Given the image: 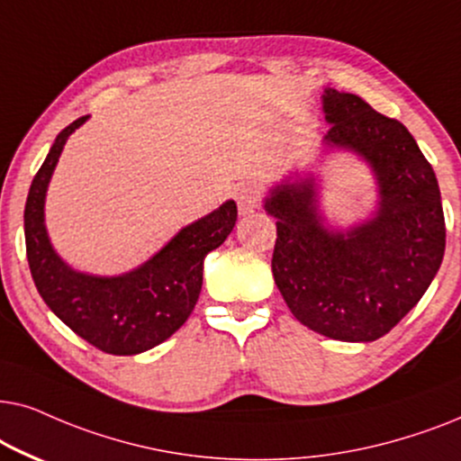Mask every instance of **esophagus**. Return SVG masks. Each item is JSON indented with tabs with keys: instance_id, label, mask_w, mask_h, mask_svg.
Segmentation results:
<instances>
[{
	"instance_id": "1",
	"label": "esophagus",
	"mask_w": 461,
	"mask_h": 461,
	"mask_svg": "<svg viewBox=\"0 0 461 461\" xmlns=\"http://www.w3.org/2000/svg\"><path fill=\"white\" fill-rule=\"evenodd\" d=\"M236 202L240 214H250L261 204V189L257 185H250V183L240 185L236 189Z\"/></svg>"
}]
</instances>
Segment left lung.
<instances>
[{
    "label": "left lung",
    "mask_w": 461,
    "mask_h": 461,
    "mask_svg": "<svg viewBox=\"0 0 461 461\" xmlns=\"http://www.w3.org/2000/svg\"><path fill=\"white\" fill-rule=\"evenodd\" d=\"M324 151H349L371 168L377 206L339 230L321 211L312 173H293L263 202L276 219L272 272L293 316L339 341H375L428 291L445 255L437 175L398 120L363 98L324 88Z\"/></svg>",
    "instance_id": "obj_1"
}]
</instances>
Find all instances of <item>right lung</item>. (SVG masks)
<instances>
[{
  "label": "right lung",
  "mask_w": 461,
  "mask_h": 461,
  "mask_svg": "<svg viewBox=\"0 0 461 461\" xmlns=\"http://www.w3.org/2000/svg\"><path fill=\"white\" fill-rule=\"evenodd\" d=\"M88 115L59 132L31 183L24 204V244L29 269L48 308L92 346L115 356L156 348L183 327L202 291L204 257L234 230L238 208L227 200L217 211L189 223L156 255L120 276L73 269L54 250L46 230V194L67 139Z\"/></svg>",
  "instance_id": "1"
}]
</instances>
